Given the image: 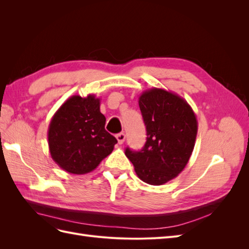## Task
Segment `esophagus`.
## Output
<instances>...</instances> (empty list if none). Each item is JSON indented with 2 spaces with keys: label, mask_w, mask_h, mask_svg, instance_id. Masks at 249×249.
Segmentation results:
<instances>
[{
  "label": "esophagus",
  "mask_w": 249,
  "mask_h": 249,
  "mask_svg": "<svg viewBox=\"0 0 249 249\" xmlns=\"http://www.w3.org/2000/svg\"><path fill=\"white\" fill-rule=\"evenodd\" d=\"M116 139H117L119 144H123V143H124V140H125V135H124V133H119V134H117V135H116Z\"/></svg>",
  "instance_id": "1"
}]
</instances>
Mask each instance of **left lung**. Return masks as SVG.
<instances>
[{
	"label": "left lung",
	"instance_id": "8db88e82",
	"mask_svg": "<svg viewBox=\"0 0 249 249\" xmlns=\"http://www.w3.org/2000/svg\"><path fill=\"white\" fill-rule=\"evenodd\" d=\"M146 126V142L127 157L143 182L159 186L177 178L189 161L197 135V119L190 105L177 93L152 88L139 96Z\"/></svg>",
	"mask_w": 249,
	"mask_h": 249
}]
</instances>
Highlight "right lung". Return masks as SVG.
<instances>
[{"instance_id": "add662e5", "label": "right lung", "mask_w": 249, "mask_h": 249, "mask_svg": "<svg viewBox=\"0 0 249 249\" xmlns=\"http://www.w3.org/2000/svg\"><path fill=\"white\" fill-rule=\"evenodd\" d=\"M101 100L93 94L72 95L52 117L48 130L52 159L60 168L85 175L112 153L117 140L105 130Z\"/></svg>"}]
</instances>
